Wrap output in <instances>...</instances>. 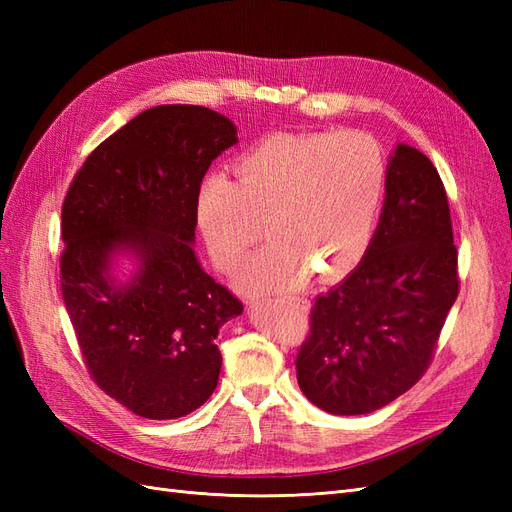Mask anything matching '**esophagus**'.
<instances>
[{
	"label": "esophagus",
	"instance_id": "obj_1",
	"mask_svg": "<svg viewBox=\"0 0 512 512\" xmlns=\"http://www.w3.org/2000/svg\"><path fill=\"white\" fill-rule=\"evenodd\" d=\"M292 305H297V307L305 309V307H307V301H305V299H292Z\"/></svg>",
	"mask_w": 512,
	"mask_h": 512
}]
</instances>
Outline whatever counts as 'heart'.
Listing matches in <instances>:
<instances>
[{
	"instance_id": "obj_1",
	"label": "heart",
	"mask_w": 512,
	"mask_h": 512,
	"mask_svg": "<svg viewBox=\"0 0 512 512\" xmlns=\"http://www.w3.org/2000/svg\"><path fill=\"white\" fill-rule=\"evenodd\" d=\"M386 181L374 136L359 130L273 134L235 162V181L215 175L198 194V224L215 265L235 269L262 237L271 243L241 273L250 290L299 288L359 260Z\"/></svg>"
}]
</instances>
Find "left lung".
Segmentation results:
<instances>
[{
	"label": "left lung",
	"instance_id": "8db88e82",
	"mask_svg": "<svg viewBox=\"0 0 512 512\" xmlns=\"http://www.w3.org/2000/svg\"><path fill=\"white\" fill-rule=\"evenodd\" d=\"M380 224L346 280L320 294L297 354L305 397L331 414H369L423 378L459 294L451 209L436 166L397 145Z\"/></svg>",
	"mask_w": 512,
	"mask_h": 512
}]
</instances>
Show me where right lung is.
I'll return each mask as SVG.
<instances>
[{"instance_id": "right-lung-1", "label": "right lung", "mask_w": 512, "mask_h": 512, "mask_svg": "<svg viewBox=\"0 0 512 512\" xmlns=\"http://www.w3.org/2000/svg\"><path fill=\"white\" fill-rule=\"evenodd\" d=\"M237 143L205 106L162 104L89 153L61 207V294L100 389L153 421L194 412L218 386L215 337L243 303L192 250L200 183ZM117 249L142 262L128 287L105 271Z\"/></svg>"}]
</instances>
